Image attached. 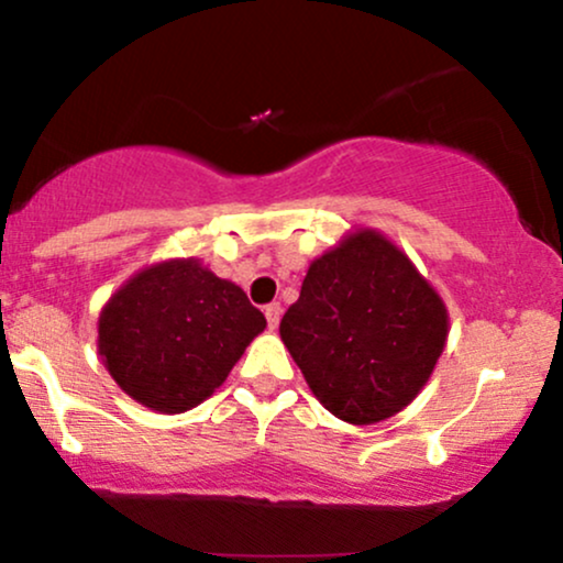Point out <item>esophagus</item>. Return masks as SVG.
Listing matches in <instances>:
<instances>
[{
	"instance_id": "1",
	"label": "esophagus",
	"mask_w": 563,
	"mask_h": 563,
	"mask_svg": "<svg viewBox=\"0 0 563 563\" xmlns=\"http://www.w3.org/2000/svg\"><path fill=\"white\" fill-rule=\"evenodd\" d=\"M280 314H283L280 301H273V303H267V307H264V318H267L269 331H275L277 322H280Z\"/></svg>"
}]
</instances>
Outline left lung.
<instances>
[{
	"label": "left lung",
	"mask_w": 563,
	"mask_h": 563,
	"mask_svg": "<svg viewBox=\"0 0 563 563\" xmlns=\"http://www.w3.org/2000/svg\"><path fill=\"white\" fill-rule=\"evenodd\" d=\"M280 339L322 407L367 426L423 389L448 341V309L405 251L357 230L309 264Z\"/></svg>",
	"instance_id": "1"
}]
</instances>
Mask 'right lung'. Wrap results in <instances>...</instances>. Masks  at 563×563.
<instances>
[{
  "instance_id": "add662e5",
  "label": "right lung",
  "mask_w": 563,
  "mask_h": 563,
  "mask_svg": "<svg viewBox=\"0 0 563 563\" xmlns=\"http://www.w3.org/2000/svg\"><path fill=\"white\" fill-rule=\"evenodd\" d=\"M267 320L243 288L198 260L142 269L108 299L97 349L129 397L185 412L211 397Z\"/></svg>"
}]
</instances>
